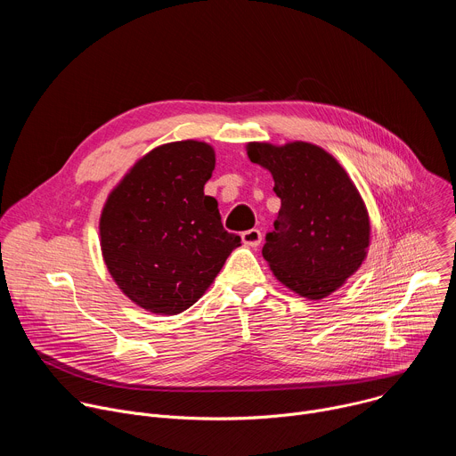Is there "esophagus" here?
Here are the masks:
<instances>
[{
	"instance_id": "esophagus-1",
	"label": "esophagus",
	"mask_w": 456,
	"mask_h": 456,
	"mask_svg": "<svg viewBox=\"0 0 456 456\" xmlns=\"http://www.w3.org/2000/svg\"><path fill=\"white\" fill-rule=\"evenodd\" d=\"M241 241L248 247H257L259 243H262V231L248 229V231L241 232Z\"/></svg>"
}]
</instances>
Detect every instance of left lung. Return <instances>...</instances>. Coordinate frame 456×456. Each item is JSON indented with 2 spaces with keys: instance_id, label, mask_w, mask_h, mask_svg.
Instances as JSON below:
<instances>
[{
  "instance_id": "8db88e82",
  "label": "left lung",
  "mask_w": 456,
  "mask_h": 456,
  "mask_svg": "<svg viewBox=\"0 0 456 456\" xmlns=\"http://www.w3.org/2000/svg\"><path fill=\"white\" fill-rule=\"evenodd\" d=\"M250 162L267 167L281 209L264 257L274 276L308 299L339 289L362 264L370 243L366 208L346 171L308 142L247 144Z\"/></svg>"
}]
</instances>
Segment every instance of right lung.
I'll use <instances>...</instances> for the list:
<instances>
[{"mask_svg":"<svg viewBox=\"0 0 456 456\" xmlns=\"http://www.w3.org/2000/svg\"><path fill=\"white\" fill-rule=\"evenodd\" d=\"M215 169L206 142L182 141L141 159L113 189L101 216L106 267L139 306L175 315L197 303L240 236L222 225L204 185Z\"/></svg>","mask_w":456,"mask_h":456,"instance_id":"obj_1","label":"right lung"}]
</instances>
